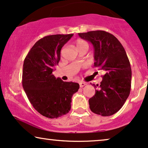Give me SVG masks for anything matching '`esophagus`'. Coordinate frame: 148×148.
Masks as SVG:
<instances>
[{
    "mask_svg": "<svg viewBox=\"0 0 148 148\" xmlns=\"http://www.w3.org/2000/svg\"><path fill=\"white\" fill-rule=\"evenodd\" d=\"M86 85V84L85 83V82H79V86L80 88H83L84 86H85Z\"/></svg>",
    "mask_w": 148,
    "mask_h": 148,
    "instance_id": "esophagus-1",
    "label": "esophagus"
}]
</instances>
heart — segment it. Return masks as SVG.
I'll list each match as a JSON object with an SVG mask.
<instances>
[{"label": "heart", "mask_w": 148, "mask_h": 148, "mask_svg": "<svg viewBox=\"0 0 148 148\" xmlns=\"http://www.w3.org/2000/svg\"><path fill=\"white\" fill-rule=\"evenodd\" d=\"M88 47V45L87 43V42L84 41V40L82 39H77L75 41V47L77 49V50H78L79 49L82 48V47Z\"/></svg>", "instance_id": "1"}]
</instances>
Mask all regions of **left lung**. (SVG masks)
I'll return each mask as SVG.
<instances>
[{"label":"left lung","instance_id":"left-lung-1","mask_svg":"<svg viewBox=\"0 0 148 148\" xmlns=\"http://www.w3.org/2000/svg\"><path fill=\"white\" fill-rule=\"evenodd\" d=\"M79 36L90 42L95 49L94 66L105 73L95 94L89 99L90 109L102 116H112L123 106L130 95L132 71L124 47L116 36L104 30H95Z\"/></svg>","mask_w":148,"mask_h":148}]
</instances>
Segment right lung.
<instances>
[{"label": "right lung", "mask_w": 148, "mask_h": 148, "mask_svg": "<svg viewBox=\"0 0 148 148\" xmlns=\"http://www.w3.org/2000/svg\"><path fill=\"white\" fill-rule=\"evenodd\" d=\"M73 34H53L36 41L25 58L22 86L28 100L42 116L57 118L69 112L77 83L63 82L52 74L60 60V50Z\"/></svg>", "instance_id": "obj_1"}]
</instances>
